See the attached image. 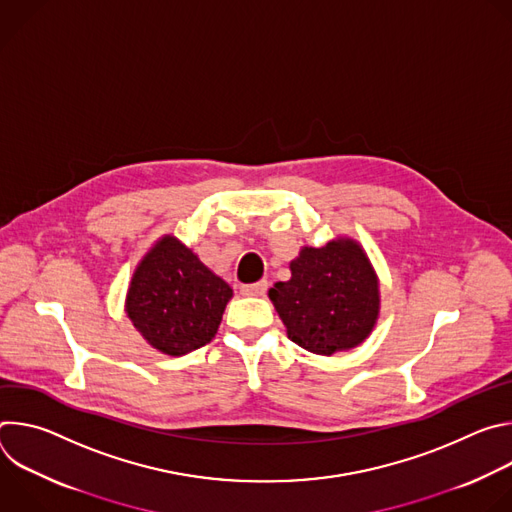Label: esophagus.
I'll return each mask as SVG.
<instances>
[{
  "instance_id": "esophagus-1",
  "label": "esophagus",
  "mask_w": 512,
  "mask_h": 512,
  "mask_svg": "<svg viewBox=\"0 0 512 512\" xmlns=\"http://www.w3.org/2000/svg\"><path fill=\"white\" fill-rule=\"evenodd\" d=\"M267 287H269V283H267L265 279H261V281H257V283L243 285V287H241V294H243V296H263L265 291H267Z\"/></svg>"
}]
</instances>
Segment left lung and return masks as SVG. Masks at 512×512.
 I'll return each instance as SVG.
<instances>
[{
    "label": "left lung",
    "instance_id": "left-lung-1",
    "mask_svg": "<svg viewBox=\"0 0 512 512\" xmlns=\"http://www.w3.org/2000/svg\"><path fill=\"white\" fill-rule=\"evenodd\" d=\"M291 277L269 289L287 338L308 352L330 356L356 348L377 326L379 275L362 245L336 237L324 247H302Z\"/></svg>",
    "mask_w": 512,
    "mask_h": 512
}]
</instances>
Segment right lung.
Wrapping results in <instances>:
<instances>
[{"instance_id": "right-lung-1", "label": "right lung", "mask_w": 512, "mask_h": 512, "mask_svg": "<svg viewBox=\"0 0 512 512\" xmlns=\"http://www.w3.org/2000/svg\"><path fill=\"white\" fill-rule=\"evenodd\" d=\"M231 298L223 277L174 235H164L133 271L125 314L152 348L182 356L214 338Z\"/></svg>"}]
</instances>
